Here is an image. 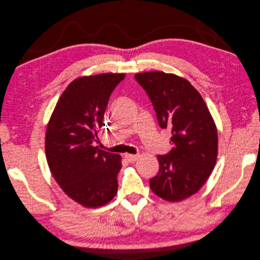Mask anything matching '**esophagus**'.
Returning a JSON list of instances; mask_svg holds the SVG:
<instances>
[{"mask_svg":"<svg viewBox=\"0 0 260 260\" xmlns=\"http://www.w3.org/2000/svg\"><path fill=\"white\" fill-rule=\"evenodd\" d=\"M139 156H140L139 154H129V153L125 154V157L128 159V162H130V163H134L135 160H138Z\"/></svg>","mask_w":260,"mask_h":260,"instance_id":"1","label":"esophagus"}]
</instances>
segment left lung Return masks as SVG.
<instances>
[{
	"instance_id": "8db88e82",
	"label": "left lung",
	"mask_w": 260,
	"mask_h": 260,
	"mask_svg": "<svg viewBox=\"0 0 260 260\" xmlns=\"http://www.w3.org/2000/svg\"><path fill=\"white\" fill-rule=\"evenodd\" d=\"M134 77L152 102L159 127L172 134V149L157 155L159 169L149 180L150 188L163 200L182 201L200 190L216 165V123L200 93L185 78L159 71Z\"/></svg>"
}]
</instances>
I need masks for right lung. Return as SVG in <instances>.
<instances>
[{
    "label": "right lung",
    "mask_w": 260,
    "mask_h": 260,
    "mask_svg": "<svg viewBox=\"0 0 260 260\" xmlns=\"http://www.w3.org/2000/svg\"><path fill=\"white\" fill-rule=\"evenodd\" d=\"M126 77L103 73L73 80L53 111L45 133L47 164L67 196L89 208L109 203L117 192L121 156L93 146L111 93Z\"/></svg>",
    "instance_id": "1"
}]
</instances>
